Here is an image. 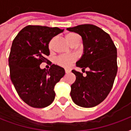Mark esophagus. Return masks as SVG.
Wrapping results in <instances>:
<instances>
[{
  "label": "esophagus",
  "instance_id": "obj_1",
  "mask_svg": "<svg viewBox=\"0 0 131 131\" xmlns=\"http://www.w3.org/2000/svg\"><path fill=\"white\" fill-rule=\"evenodd\" d=\"M70 72H71V71H70L69 69H65V73L67 74H68V73H69Z\"/></svg>",
  "mask_w": 131,
  "mask_h": 131
}]
</instances>
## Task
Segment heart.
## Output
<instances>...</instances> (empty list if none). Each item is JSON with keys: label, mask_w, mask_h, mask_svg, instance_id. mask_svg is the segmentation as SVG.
I'll return each mask as SVG.
<instances>
[{"label": "heart", "mask_w": 131, "mask_h": 131, "mask_svg": "<svg viewBox=\"0 0 131 131\" xmlns=\"http://www.w3.org/2000/svg\"><path fill=\"white\" fill-rule=\"evenodd\" d=\"M66 39L70 45H74L76 43L80 42V37L77 34L74 32H69L66 35ZM53 46V39L51 40L48 44L49 49H51ZM77 60V56L73 54L71 55H61L58 56L56 60V62L60 67L64 68H69L74 62Z\"/></svg>", "instance_id": "1"}]
</instances>
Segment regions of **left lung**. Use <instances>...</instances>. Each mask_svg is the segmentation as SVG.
I'll use <instances>...</instances> for the list:
<instances>
[{
	"instance_id": "1",
	"label": "left lung",
	"mask_w": 131,
	"mask_h": 131,
	"mask_svg": "<svg viewBox=\"0 0 131 131\" xmlns=\"http://www.w3.org/2000/svg\"><path fill=\"white\" fill-rule=\"evenodd\" d=\"M68 30L82 36L84 53L76 66L86 76L73 70L76 80L71 88V96L76 105L92 107L103 102L111 91L118 71L117 49L110 35L95 25L82 24Z\"/></svg>"
}]
</instances>
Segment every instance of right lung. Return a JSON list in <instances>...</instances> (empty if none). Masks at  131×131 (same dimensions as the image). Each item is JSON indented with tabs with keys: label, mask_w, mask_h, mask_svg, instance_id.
<instances>
[{
	"label": "right lung",
	"mask_w": 131,
	"mask_h": 131,
	"mask_svg": "<svg viewBox=\"0 0 131 131\" xmlns=\"http://www.w3.org/2000/svg\"><path fill=\"white\" fill-rule=\"evenodd\" d=\"M62 31L57 27L28 25L13 39L9 56L10 78L19 97L32 107L49 105L55 98L54 86L65 74L63 68L46 58L49 41ZM46 61L50 67L41 70L40 64Z\"/></svg>",
	"instance_id": "obj_1"
}]
</instances>
